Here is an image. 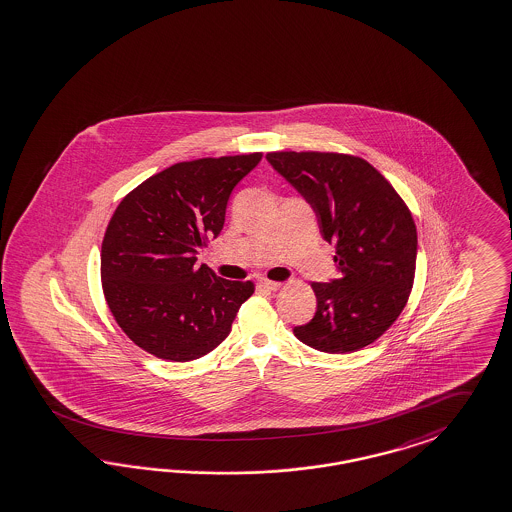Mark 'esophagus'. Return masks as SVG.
Returning <instances> with one entry per match:
<instances>
[{"mask_svg": "<svg viewBox=\"0 0 512 512\" xmlns=\"http://www.w3.org/2000/svg\"><path fill=\"white\" fill-rule=\"evenodd\" d=\"M258 284L265 288V290H269V292H275V290H279L281 288V283H275V281H267V279H260Z\"/></svg>", "mask_w": 512, "mask_h": 512, "instance_id": "obj_1", "label": "esophagus"}]
</instances>
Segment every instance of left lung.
<instances>
[{
    "label": "left lung",
    "instance_id": "left-lung-1",
    "mask_svg": "<svg viewBox=\"0 0 512 512\" xmlns=\"http://www.w3.org/2000/svg\"><path fill=\"white\" fill-rule=\"evenodd\" d=\"M269 165L313 209L322 239L336 243L340 277L313 283L315 317L294 336L322 353H351L397 321L416 273L414 218L393 186L353 155L267 153Z\"/></svg>",
    "mask_w": 512,
    "mask_h": 512
}]
</instances>
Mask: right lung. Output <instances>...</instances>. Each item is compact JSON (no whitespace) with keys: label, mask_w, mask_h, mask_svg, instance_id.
Segmentation results:
<instances>
[{"label":"right lung","mask_w":512,"mask_h":512,"mask_svg":"<svg viewBox=\"0 0 512 512\" xmlns=\"http://www.w3.org/2000/svg\"><path fill=\"white\" fill-rule=\"evenodd\" d=\"M260 161L262 153H248L176 163L115 209L102 241V288L115 321L144 351L188 362L228 338L254 284L195 262L222 233L231 191Z\"/></svg>","instance_id":"1"}]
</instances>
